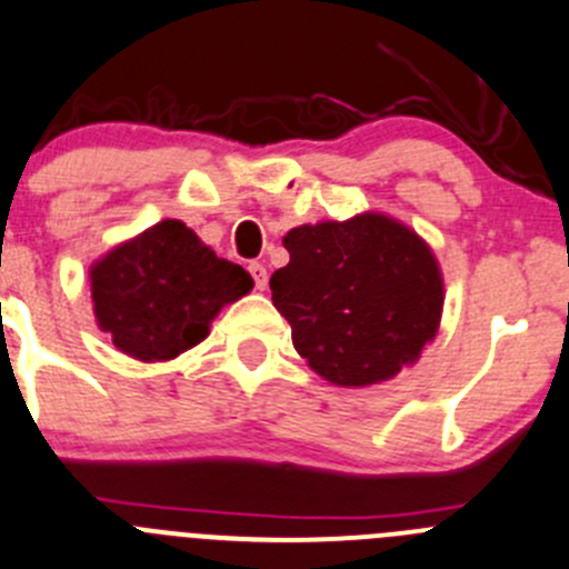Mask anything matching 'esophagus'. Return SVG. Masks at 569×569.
I'll list each match as a JSON object with an SVG mask.
<instances>
[{
    "mask_svg": "<svg viewBox=\"0 0 569 569\" xmlns=\"http://www.w3.org/2000/svg\"><path fill=\"white\" fill-rule=\"evenodd\" d=\"M248 273H251V279H253V288H257V290L268 288V270H264L262 262L248 264Z\"/></svg>",
    "mask_w": 569,
    "mask_h": 569,
    "instance_id": "34e87169",
    "label": "esophagus"
}]
</instances>
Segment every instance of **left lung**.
Returning a JSON list of instances; mask_svg holds the SVG:
<instances>
[{
    "label": "left lung",
    "mask_w": 569,
    "mask_h": 569,
    "mask_svg": "<svg viewBox=\"0 0 569 569\" xmlns=\"http://www.w3.org/2000/svg\"><path fill=\"white\" fill-rule=\"evenodd\" d=\"M290 262L270 276L310 369L343 388L397 377L436 338L443 279L430 246L386 214L288 231Z\"/></svg>",
    "instance_id": "1"
}]
</instances>
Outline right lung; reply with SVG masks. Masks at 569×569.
I'll return each mask as SVG.
<instances>
[{
	"mask_svg": "<svg viewBox=\"0 0 569 569\" xmlns=\"http://www.w3.org/2000/svg\"><path fill=\"white\" fill-rule=\"evenodd\" d=\"M89 276L97 327L142 362L198 346L212 318L253 288L240 264L220 259L181 220H161L117 246Z\"/></svg>",
	"mask_w": 569,
	"mask_h": 569,
	"instance_id": "1",
	"label": "right lung"
}]
</instances>
